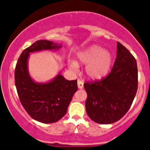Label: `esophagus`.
<instances>
[{
    "label": "esophagus",
    "instance_id": "34e87169",
    "mask_svg": "<svg viewBox=\"0 0 150 150\" xmlns=\"http://www.w3.org/2000/svg\"><path fill=\"white\" fill-rule=\"evenodd\" d=\"M77 86H78L79 89H82L84 87V82L80 80H77Z\"/></svg>",
    "mask_w": 150,
    "mask_h": 150
}]
</instances>
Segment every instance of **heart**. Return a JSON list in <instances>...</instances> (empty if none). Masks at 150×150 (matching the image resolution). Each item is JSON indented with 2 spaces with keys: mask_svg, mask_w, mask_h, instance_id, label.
Wrapping results in <instances>:
<instances>
[{
  "mask_svg": "<svg viewBox=\"0 0 150 150\" xmlns=\"http://www.w3.org/2000/svg\"><path fill=\"white\" fill-rule=\"evenodd\" d=\"M77 59L81 64L86 65L85 74L90 79H100L109 71L113 57L108 51L103 50L99 46H92L77 53ZM70 69L75 72L78 69L76 61L70 63Z\"/></svg>",
  "mask_w": 150,
  "mask_h": 150,
  "instance_id": "heart-1",
  "label": "heart"
}]
</instances>
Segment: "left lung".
Listing matches in <instances>:
<instances>
[{
	"mask_svg": "<svg viewBox=\"0 0 150 150\" xmlns=\"http://www.w3.org/2000/svg\"><path fill=\"white\" fill-rule=\"evenodd\" d=\"M137 78L135 58L124 46L117 42L116 59L111 73L100 80L84 83L88 116L99 124H110L120 120L134 100Z\"/></svg>",
	"mask_w": 150,
	"mask_h": 150,
	"instance_id": "8db88e82",
	"label": "left lung"
}]
</instances>
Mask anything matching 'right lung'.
<instances>
[{"label":"right lung","instance_id":"obj_1","mask_svg":"<svg viewBox=\"0 0 150 150\" xmlns=\"http://www.w3.org/2000/svg\"><path fill=\"white\" fill-rule=\"evenodd\" d=\"M61 45L39 40L22 51L15 70V82L20 102L27 113L43 123H56L67 113L77 80H68L61 74L47 83H37L31 78L27 68L30 53L43 50L58 49Z\"/></svg>","mask_w":150,"mask_h":150}]
</instances>
